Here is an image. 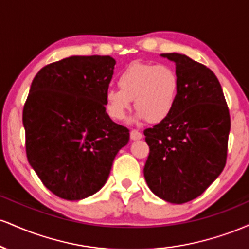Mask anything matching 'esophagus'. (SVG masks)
I'll use <instances>...</instances> for the list:
<instances>
[{"label": "esophagus", "instance_id": "34e87169", "mask_svg": "<svg viewBox=\"0 0 249 249\" xmlns=\"http://www.w3.org/2000/svg\"><path fill=\"white\" fill-rule=\"evenodd\" d=\"M130 137L132 141H138V139H142V134L139 132L138 130H132L130 133Z\"/></svg>", "mask_w": 249, "mask_h": 249}]
</instances>
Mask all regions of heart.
Returning a JSON list of instances; mask_svg holds the SVG:
<instances>
[{
    "label": "heart",
    "instance_id": "1",
    "mask_svg": "<svg viewBox=\"0 0 249 249\" xmlns=\"http://www.w3.org/2000/svg\"><path fill=\"white\" fill-rule=\"evenodd\" d=\"M118 89H107L104 104L113 121H122L134 103L136 119L160 123L170 117L178 102L180 82L171 65L133 62L117 77Z\"/></svg>",
    "mask_w": 249,
    "mask_h": 249
}]
</instances>
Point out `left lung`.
I'll return each mask as SVG.
<instances>
[{
	"instance_id": "obj_1",
	"label": "left lung",
	"mask_w": 249,
	"mask_h": 249,
	"mask_svg": "<svg viewBox=\"0 0 249 249\" xmlns=\"http://www.w3.org/2000/svg\"><path fill=\"white\" fill-rule=\"evenodd\" d=\"M161 56L176 64L179 97L167 119L144 131L150 146L144 177L157 196L184 204L204 193L224 170L231 117L212 70L181 53Z\"/></svg>"
}]
</instances>
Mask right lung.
I'll return each mask as SVG.
<instances>
[{
    "label": "right lung",
    "mask_w": 249,
    "mask_h": 249,
    "mask_svg": "<svg viewBox=\"0 0 249 249\" xmlns=\"http://www.w3.org/2000/svg\"><path fill=\"white\" fill-rule=\"evenodd\" d=\"M115 64L110 56H71L45 65L31 83L23 107L28 161L59 198L98 192L130 139L105 110Z\"/></svg>",
    "instance_id": "right-lung-1"
}]
</instances>
